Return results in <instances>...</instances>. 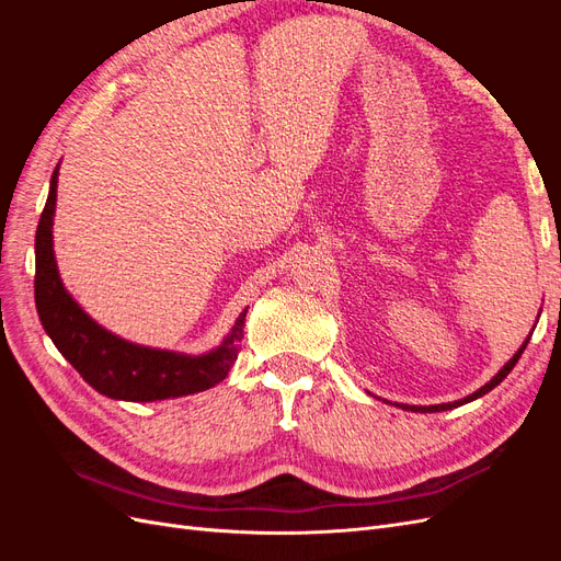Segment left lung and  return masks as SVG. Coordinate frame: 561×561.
<instances>
[{
	"mask_svg": "<svg viewBox=\"0 0 561 561\" xmlns=\"http://www.w3.org/2000/svg\"><path fill=\"white\" fill-rule=\"evenodd\" d=\"M529 339H531V334L529 336H526V342L519 346V351L513 355V358L511 360H507L505 365H503V369L499 371V375L494 377V379H491L489 383H484L480 390H474V393L472 396H468V398H463V400H454V402H447V404H431V407H416V404H404L402 407V410H412V412H445V410H454V407H461V404H466V402H472V400H478V398H482L484 393H489V390L491 388H496L507 375H511V369L517 365V360L522 358V353H524V348H526V344H529Z\"/></svg>",
	"mask_w": 561,
	"mask_h": 561,
	"instance_id": "obj_1",
	"label": "left lung"
}]
</instances>
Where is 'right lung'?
I'll use <instances>...</instances> for the list:
<instances>
[{"label":"right lung","instance_id":"obj_1","mask_svg":"<svg viewBox=\"0 0 561 561\" xmlns=\"http://www.w3.org/2000/svg\"><path fill=\"white\" fill-rule=\"evenodd\" d=\"M58 168L50 175V190L35 236V301L50 342L65 355L83 381L114 400L154 402L208 390L227 379L241 353L245 313L236 320L225 344L208 355H180L124 342L103 330L65 293L54 257V210Z\"/></svg>","mask_w":561,"mask_h":561}]
</instances>
